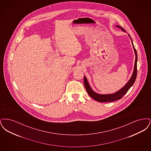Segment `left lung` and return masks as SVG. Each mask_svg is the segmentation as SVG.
Returning <instances> with one entry per match:
<instances>
[{"mask_svg": "<svg viewBox=\"0 0 151 151\" xmlns=\"http://www.w3.org/2000/svg\"><path fill=\"white\" fill-rule=\"evenodd\" d=\"M116 27H118L119 28L122 30L123 32H126L125 30L122 28L121 26L119 25H116ZM130 39L131 40L132 44L133 46V48L135 52V65H134V71L132 73V75L131 76V78H130L129 81L126 83V84L123 86L122 88H121L120 90L117 91L114 93L108 94H100L97 93L95 92L92 89L91 87L89 86L88 80L86 79V76H84V86L86 87V92L88 93V94L94 100H95L98 102H113L114 101L119 100L122 98V97L127 92V91L129 89V88L132 86L134 83H135V81L136 80L137 76V52L134 44L132 42V41L131 40V38L130 37Z\"/></svg>", "mask_w": 151, "mask_h": 151, "instance_id": "1", "label": "left lung"}]
</instances>
